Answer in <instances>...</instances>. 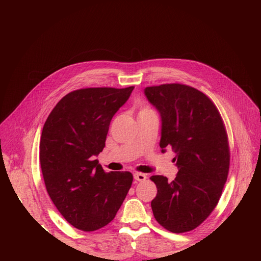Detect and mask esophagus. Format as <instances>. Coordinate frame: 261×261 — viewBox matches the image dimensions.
I'll return each mask as SVG.
<instances>
[{
	"label": "esophagus",
	"mask_w": 261,
	"mask_h": 261,
	"mask_svg": "<svg viewBox=\"0 0 261 261\" xmlns=\"http://www.w3.org/2000/svg\"><path fill=\"white\" fill-rule=\"evenodd\" d=\"M134 178L138 181H144V180H146L147 175L144 174V173H135V174H134Z\"/></svg>",
	"instance_id": "obj_1"
}]
</instances>
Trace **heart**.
<instances>
[{"label":"heart","mask_w":261,"mask_h":261,"mask_svg":"<svg viewBox=\"0 0 261 261\" xmlns=\"http://www.w3.org/2000/svg\"><path fill=\"white\" fill-rule=\"evenodd\" d=\"M147 113H154V111H153L151 108L148 107V106H145V107L141 108L139 114H147Z\"/></svg>","instance_id":"b5f03b06"}]
</instances>
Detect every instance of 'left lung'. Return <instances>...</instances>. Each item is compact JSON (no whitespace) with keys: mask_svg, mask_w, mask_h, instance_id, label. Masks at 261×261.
<instances>
[{"mask_svg":"<svg viewBox=\"0 0 261 261\" xmlns=\"http://www.w3.org/2000/svg\"><path fill=\"white\" fill-rule=\"evenodd\" d=\"M145 94L161 116V151L175 152L178 170L172 181L163 175L150 177L158 189L153 216L170 232L192 231L216 208L227 178L225 126L215 103L191 86L147 87Z\"/></svg>","mask_w":261,"mask_h":261,"instance_id":"8db88e82","label":"left lung"}]
</instances>
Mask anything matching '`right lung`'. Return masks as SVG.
<instances>
[{
    "label": "right lung",
    "instance_id": "1",
    "mask_svg": "<svg viewBox=\"0 0 261 261\" xmlns=\"http://www.w3.org/2000/svg\"><path fill=\"white\" fill-rule=\"evenodd\" d=\"M133 89L72 91L58 102L43 125L39 159L46 192L78 230L96 231L111 222L132 186L130 172L107 173L94 159L106 146L113 115Z\"/></svg>",
    "mask_w": 261,
    "mask_h": 261
}]
</instances>
